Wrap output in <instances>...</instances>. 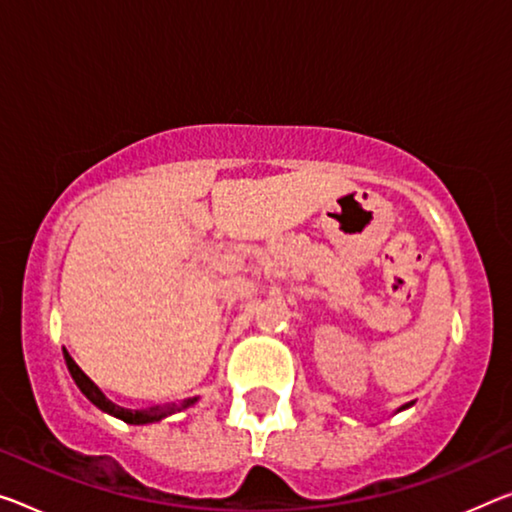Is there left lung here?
Segmentation results:
<instances>
[{"instance_id": "1", "label": "left lung", "mask_w": 512, "mask_h": 512, "mask_svg": "<svg viewBox=\"0 0 512 512\" xmlns=\"http://www.w3.org/2000/svg\"><path fill=\"white\" fill-rule=\"evenodd\" d=\"M412 405H414V400H412V403H405L403 407H398V410H396V414H398V412H403V410H407V407H412Z\"/></svg>"}]
</instances>
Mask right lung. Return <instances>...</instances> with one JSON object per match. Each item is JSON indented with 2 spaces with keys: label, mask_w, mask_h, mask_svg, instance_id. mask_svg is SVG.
I'll list each match as a JSON object with an SVG mask.
<instances>
[{
  "label": "right lung",
  "mask_w": 512,
  "mask_h": 512,
  "mask_svg": "<svg viewBox=\"0 0 512 512\" xmlns=\"http://www.w3.org/2000/svg\"><path fill=\"white\" fill-rule=\"evenodd\" d=\"M64 359H66V366H68L70 377H73L75 384H77V389H80L84 396L89 398L91 403L98 407V410H102L105 414H112V416H116V419L130 423V426H146V423L162 421V419H167L169 414H176L180 410H187V407L194 405L196 400H199V398L194 396V398H185L180 405L171 403V405H153V407H146V410H128V407H121V405L112 403V400H109L105 393L98 389V384L91 382L89 375H84L82 368L75 364L73 357H70L68 352H64Z\"/></svg>",
  "instance_id": "right-lung-1"
}]
</instances>
